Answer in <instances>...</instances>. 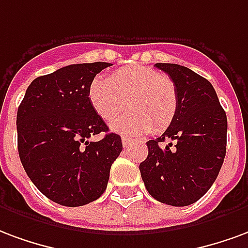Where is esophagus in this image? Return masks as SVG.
<instances>
[{
  "instance_id": "1",
  "label": "esophagus",
  "mask_w": 248,
  "mask_h": 248,
  "mask_svg": "<svg viewBox=\"0 0 248 248\" xmlns=\"http://www.w3.org/2000/svg\"><path fill=\"white\" fill-rule=\"evenodd\" d=\"M122 142L124 146L129 145V144H131V139H128V137H122Z\"/></svg>"
}]
</instances>
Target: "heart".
I'll return each mask as SVG.
<instances>
[{
    "instance_id": "heart-1",
    "label": "heart",
    "mask_w": 248,
    "mask_h": 248,
    "mask_svg": "<svg viewBox=\"0 0 248 248\" xmlns=\"http://www.w3.org/2000/svg\"><path fill=\"white\" fill-rule=\"evenodd\" d=\"M93 111L109 122L126 106L111 124L112 131L123 135L161 133L174 120L178 93L174 82L156 68L133 64L119 68L104 78H95L88 88Z\"/></svg>"
}]
</instances>
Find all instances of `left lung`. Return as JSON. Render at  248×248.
<instances>
[{"mask_svg":"<svg viewBox=\"0 0 248 248\" xmlns=\"http://www.w3.org/2000/svg\"><path fill=\"white\" fill-rule=\"evenodd\" d=\"M174 82L178 108L161 136L149 140L140 173L148 193L171 206H187L206 194L226 156L227 117L211 83L187 67L156 63ZM169 141L165 148L161 142Z\"/></svg>","mask_w":248,"mask_h":248,"instance_id":"obj_1","label":"left lung"}]
</instances>
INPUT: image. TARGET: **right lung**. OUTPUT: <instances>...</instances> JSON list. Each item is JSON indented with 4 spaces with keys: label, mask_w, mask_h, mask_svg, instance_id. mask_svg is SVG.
I'll list each match as a JSON object with an SVG mask.
<instances>
[{
    "label": "right lung",
    "mask_w": 248,
    "mask_h": 248,
    "mask_svg": "<svg viewBox=\"0 0 248 248\" xmlns=\"http://www.w3.org/2000/svg\"><path fill=\"white\" fill-rule=\"evenodd\" d=\"M111 63L70 64L34 79L17 112L18 153L29 178L59 205L77 207L106 191L109 170L123 151L122 137L108 132L93 111L88 88Z\"/></svg>",
    "instance_id": "add662e5"
}]
</instances>
